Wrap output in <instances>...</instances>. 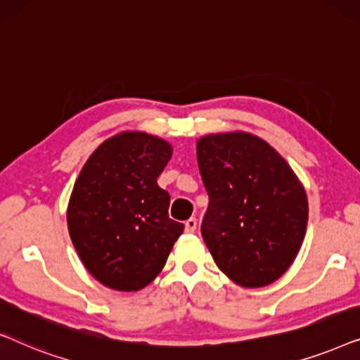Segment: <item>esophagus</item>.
Segmentation results:
<instances>
[{
    "label": "esophagus",
    "mask_w": 360,
    "mask_h": 360,
    "mask_svg": "<svg viewBox=\"0 0 360 360\" xmlns=\"http://www.w3.org/2000/svg\"><path fill=\"white\" fill-rule=\"evenodd\" d=\"M185 231L186 233H195L196 231V218H190L185 221Z\"/></svg>",
    "instance_id": "esophagus-1"
}]
</instances>
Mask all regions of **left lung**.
<instances>
[{
    "label": "left lung",
    "mask_w": 360,
    "mask_h": 360,
    "mask_svg": "<svg viewBox=\"0 0 360 360\" xmlns=\"http://www.w3.org/2000/svg\"><path fill=\"white\" fill-rule=\"evenodd\" d=\"M198 167L208 191L201 236L236 283L257 288L287 272L302 248L308 200L274 147L252 134L201 137Z\"/></svg>",
    "instance_id": "left-lung-1"
}]
</instances>
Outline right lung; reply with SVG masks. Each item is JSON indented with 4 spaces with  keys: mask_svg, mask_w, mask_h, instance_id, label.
Returning a JSON list of instances; mask_svg holds the SVG:
<instances>
[{
    "mask_svg": "<svg viewBox=\"0 0 360 360\" xmlns=\"http://www.w3.org/2000/svg\"><path fill=\"white\" fill-rule=\"evenodd\" d=\"M170 157L169 142L122 132L103 142L78 175L68 233L88 272L106 287L144 288L184 233L185 226L169 216V191L157 185Z\"/></svg>",
    "mask_w": 360,
    "mask_h": 360,
    "instance_id": "1",
    "label": "right lung"
}]
</instances>
